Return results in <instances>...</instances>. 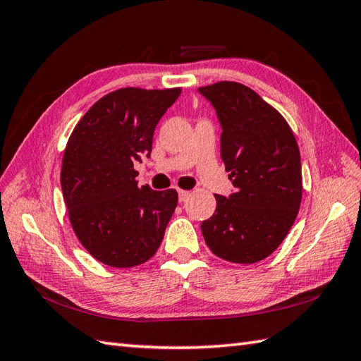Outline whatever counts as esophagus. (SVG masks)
I'll use <instances>...</instances> for the list:
<instances>
[{
  "instance_id": "1",
  "label": "esophagus",
  "mask_w": 361,
  "mask_h": 361,
  "mask_svg": "<svg viewBox=\"0 0 361 361\" xmlns=\"http://www.w3.org/2000/svg\"><path fill=\"white\" fill-rule=\"evenodd\" d=\"M189 195H190V192L189 190H178V200L183 203V202H186L188 198H189Z\"/></svg>"
}]
</instances>
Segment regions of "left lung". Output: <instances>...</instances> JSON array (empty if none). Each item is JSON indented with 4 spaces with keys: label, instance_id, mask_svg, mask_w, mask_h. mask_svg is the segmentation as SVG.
Returning <instances> with one entry per match:
<instances>
[{
    "label": "left lung",
    "instance_id": "8db88e82",
    "mask_svg": "<svg viewBox=\"0 0 361 361\" xmlns=\"http://www.w3.org/2000/svg\"><path fill=\"white\" fill-rule=\"evenodd\" d=\"M216 110L220 157L234 190L216 195L202 221L214 255L235 264L268 257L286 239L302 197L301 157L288 124L256 91L237 82L198 88Z\"/></svg>",
    "mask_w": 361,
    "mask_h": 361
}]
</instances>
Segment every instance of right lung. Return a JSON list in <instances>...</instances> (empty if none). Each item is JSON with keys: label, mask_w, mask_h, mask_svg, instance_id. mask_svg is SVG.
Returning a JSON list of instances; mask_svg holds the SVG:
<instances>
[{"label": "right lung", "mask_w": 361, "mask_h": 361, "mask_svg": "<svg viewBox=\"0 0 361 361\" xmlns=\"http://www.w3.org/2000/svg\"><path fill=\"white\" fill-rule=\"evenodd\" d=\"M180 94V88L113 91L70 136L60 173L63 200L75 235L99 262L141 265L163 242L178 194L137 186L133 163L150 158L158 122Z\"/></svg>", "instance_id": "1"}]
</instances>
